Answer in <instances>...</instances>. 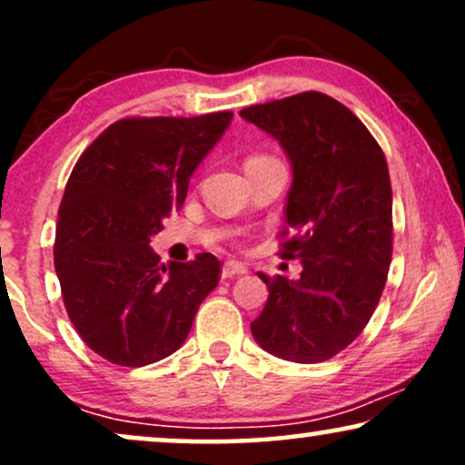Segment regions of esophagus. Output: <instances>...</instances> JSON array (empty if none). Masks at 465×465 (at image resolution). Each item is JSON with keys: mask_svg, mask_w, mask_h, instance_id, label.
I'll use <instances>...</instances> for the list:
<instances>
[{"mask_svg": "<svg viewBox=\"0 0 465 465\" xmlns=\"http://www.w3.org/2000/svg\"><path fill=\"white\" fill-rule=\"evenodd\" d=\"M247 271H250V266H247L245 262H237V260H228V262L224 264V269H222V277L232 279V277H237V275H245Z\"/></svg>", "mask_w": 465, "mask_h": 465, "instance_id": "esophagus-1", "label": "esophagus"}]
</instances>
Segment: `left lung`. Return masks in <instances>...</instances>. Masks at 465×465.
<instances>
[{"instance_id": "8db88e82", "label": "left lung", "mask_w": 465, "mask_h": 465, "mask_svg": "<svg viewBox=\"0 0 465 465\" xmlns=\"http://www.w3.org/2000/svg\"><path fill=\"white\" fill-rule=\"evenodd\" d=\"M292 164L282 256L298 279L266 277L269 298L252 322L264 351L296 364L334 358L377 309L391 264V182L383 150L361 120L323 93L245 107Z\"/></svg>"}]
</instances>
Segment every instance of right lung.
<instances>
[{"instance_id":"obj_1","label":"right lung","mask_w":465,"mask_h":465,"mask_svg":"<svg viewBox=\"0 0 465 465\" xmlns=\"http://www.w3.org/2000/svg\"><path fill=\"white\" fill-rule=\"evenodd\" d=\"M231 120L232 112L118 120L69 175L54 271L74 328L112 364L137 368L177 351L220 282L212 253L161 264L150 237L182 209L190 175Z\"/></svg>"}]
</instances>
